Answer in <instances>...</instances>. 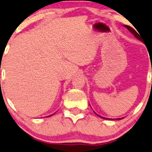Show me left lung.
<instances>
[{"label":"left lung","instance_id":"1","mask_svg":"<svg viewBox=\"0 0 152 152\" xmlns=\"http://www.w3.org/2000/svg\"><path fill=\"white\" fill-rule=\"evenodd\" d=\"M125 26L126 28L128 29V30L129 31H131L132 33L133 34H134V36L136 38H137V39H139L140 40V34L139 35V34L137 33V32L136 31L134 30V28H132V27H130V26ZM99 117L102 118H104V119H107V118H103V117H102V116H100V115H99ZM117 119H118V120H121V118H117Z\"/></svg>","mask_w":152,"mask_h":152}]
</instances>
